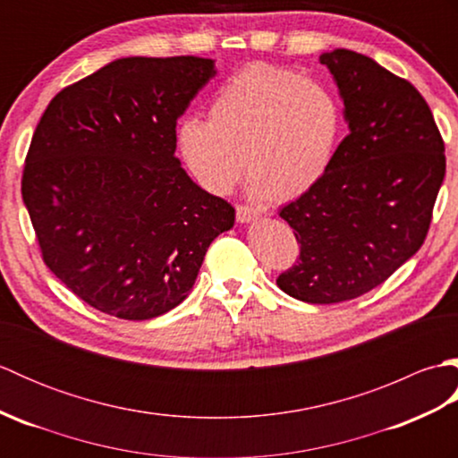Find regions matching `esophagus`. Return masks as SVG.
<instances>
[{
  "label": "esophagus",
  "instance_id": "1",
  "mask_svg": "<svg viewBox=\"0 0 458 458\" xmlns=\"http://www.w3.org/2000/svg\"><path fill=\"white\" fill-rule=\"evenodd\" d=\"M236 218L240 224H248V222L258 220L259 214L250 207H236Z\"/></svg>",
  "mask_w": 458,
  "mask_h": 458
}]
</instances>
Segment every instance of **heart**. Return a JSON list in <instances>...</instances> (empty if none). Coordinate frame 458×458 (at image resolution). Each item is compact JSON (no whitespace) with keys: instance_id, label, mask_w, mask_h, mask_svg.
Returning <instances> with one entry per match:
<instances>
[{"instance_id":"b5f03b06","label":"heart","mask_w":458,"mask_h":458,"mask_svg":"<svg viewBox=\"0 0 458 458\" xmlns=\"http://www.w3.org/2000/svg\"><path fill=\"white\" fill-rule=\"evenodd\" d=\"M343 128V106L328 86L289 68L250 64L214 94L208 122L179 123L177 145L212 194L230 192L246 167L256 199L291 200L325 177Z\"/></svg>"}]
</instances>
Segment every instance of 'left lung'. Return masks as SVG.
I'll use <instances>...</instances> for the list:
<instances>
[{
	"label": "left lung",
	"mask_w": 458,
	"mask_h": 458,
	"mask_svg": "<svg viewBox=\"0 0 458 458\" xmlns=\"http://www.w3.org/2000/svg\"><path fill=\"white\" fill-rule=\"evenodd\" d=\"M348 135L313 189L281 208L301 244L277 277L287 295L333 305L382 285L417 254L445 179V143L413 84L348 48L318 56Z\"/></svg>",
	"instance_id": "8db88e82"
}]
</instances>
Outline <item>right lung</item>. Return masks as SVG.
Masks as SVG:
<instances>
[{"instance_id": "1", "label": "right lung", "mask_w": 458, "mask_h": 458, "mask_svg": "<svg viewBox=\"0 0 458 458\" xmlns=\"http://www.w3.org/2000/svg\"><path fill=\"white\" fill-rule=\"evenodd\" d=\"M212 58L125 56L58 92L37 123L21 194L47 267L106 315L148 320L187 299L236 212L181 161L177 120Z\"/></svg>"}]
</instances>
